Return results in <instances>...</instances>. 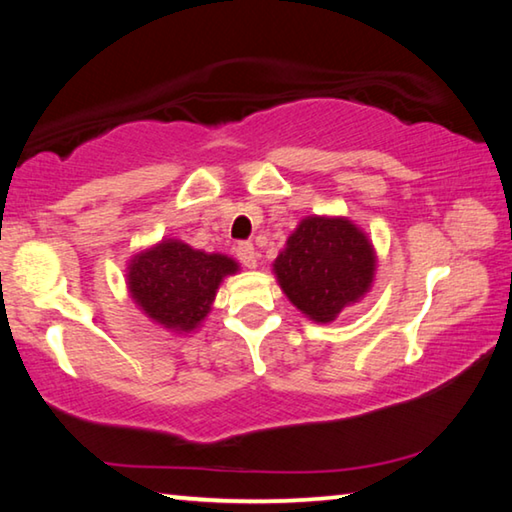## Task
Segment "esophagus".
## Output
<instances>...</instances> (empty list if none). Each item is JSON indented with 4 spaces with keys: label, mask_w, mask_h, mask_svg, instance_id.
Masks as SVG:
<instances>
[{
    "label": "esophagus",
    "mask_w": 512,
    "mask_h": 512,
    "mask_svg": "<svg viewBox=\"0 0 512 512\" xmlns=\"http://www.w3.org/2000/svg\"><path fill=\"white\" fill-rule=\"evenodd\" d=\"M237 257L239 262L246 268H255L257 266V255H255V246L248 244V241H241L237 244Z\"/></svg>",
    "instance_id": "1"
}]
</instances>
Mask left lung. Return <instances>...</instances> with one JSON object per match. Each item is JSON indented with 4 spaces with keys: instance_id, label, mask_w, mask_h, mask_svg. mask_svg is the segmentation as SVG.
<instances>
[{
    "instance_id": "left-lung-1",
    "label": "left lung",
    "mask_w": 512,
    "mask_h": 512,
    "mask_svg": "<svg viewBox=\"0 0 512 512\" xmlns=\"http://www.w3.org/2000/svg\"><path fill=\"white\" fill-rule=\"evenodd\" d=\"M377 255L366 232L345 216H307L277 255L273 273L293 307L332 323L372 287Z\"/></svg>"
}]
</instances>
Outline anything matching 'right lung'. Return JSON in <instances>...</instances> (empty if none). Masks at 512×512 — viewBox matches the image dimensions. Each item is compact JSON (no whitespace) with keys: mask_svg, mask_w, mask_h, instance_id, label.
Masks as SVG:
<instances>
[{"mask_svg":"<svg viewBox=\"0 0 512 512\" xmlns=\"http://www.w3.org/2000/svg\"><path fill=\"white\" fill-rule=\"evenodd\" d=\"M237 271L239 264L228 255L205 253L178 239H162L131 257L126 284L135 305L153 323L176 334H189L210 314L223 277Z\"/></svg>","mask_w":512,"mask_h":512,"instance_id":"right-lung-1","label":"right lung"}]
</instances>
